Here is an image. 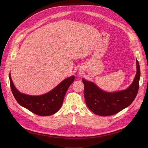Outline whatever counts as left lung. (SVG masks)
Returning a JSON list of instances; mask_svg holds the SVG:
<instances>
[{
	"mask_svg": "<svg viewBox=\"0 0 148 148\" xmlns=\"http://www.w3.org/2000/svg\"><path fill=\"white\" fill-rule=\"evenodd\" d=\"M137 71L133 82L125 90L108 92L99 89L94 83L82 78L84 85V97L88 108L100 116H110L118 113L128 107L137 95L140 71L136 59Z\"/></svg>",
	"mask_w": 148,
	"mask_h": 148,
	"instance_id": "left-lung-1",
	"label": "left lung"
}]
</instances>
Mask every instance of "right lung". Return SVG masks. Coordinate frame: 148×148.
<instances>
[{"mask_svg": "<svg viewBox=\"0 0 148 148\" xmlns=\"http://www.w3.org/2000/svg\"><path fill=\"white\" fill-rule=\"evenodd\" d=\"M74 78V76L66 78L50 92L44 95L33 96L20 92L14 86L9 74L12 92L17 102L21 106L40 116L51 115L60 109L66 92Z\"/></svg>", "mask_w": 148, "mask_h": 148, "instance_id": "add662e5", "label": "right lung"}]
</instances>
